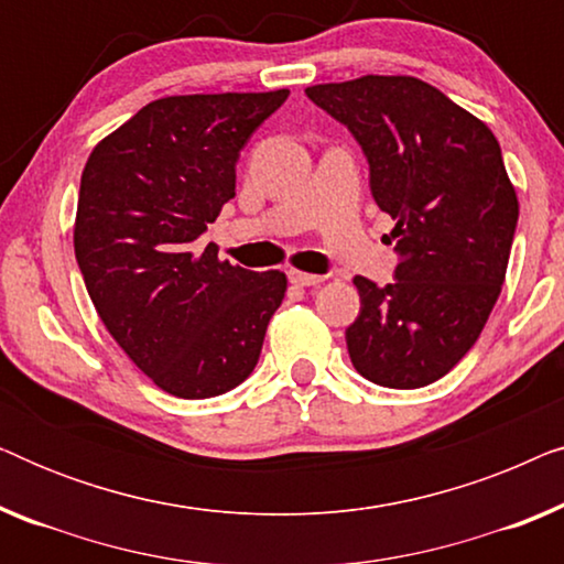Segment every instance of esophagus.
Wrapping results in <instances>:
<instances>
[{"label":"esophagus","instance_id":"1","mask_svg":"<svg viewBox=\"0 0 564 564\" xmlns=\"http://www.w3.org/2000/svg\"><path fill=\"white\" fill-rule=\"evenodd\" d=\"M288 276L292 284H297V288H315V284H321L323 280H326L323 274H307V272H300V269H290Z\"/></svg>","mask_w":564,"mask_h":564}]
</instances>
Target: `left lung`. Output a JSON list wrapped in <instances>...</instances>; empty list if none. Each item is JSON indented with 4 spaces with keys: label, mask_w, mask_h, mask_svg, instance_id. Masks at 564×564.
I'll return each mask as SVG.
<instances>
[{
    "label": "left lung",
    "mask_w": 564,
    "mask_h": 564,
    "mask_svg": "<svg viewBox=\"0 0 564 564\" xmlns=\"http://www.w3.org/2000/svg\"><path fill=\"white\" fill-rule=\"evenodd\" d=\"M305 95L357 138L375 203L395 220V280L354 276L351 365L382 388H426L473 349L506 280L519 199L500 145L413 76L369 74Z\"/></svg>",
    "instance_id": "obj_1"
}]
</instances>
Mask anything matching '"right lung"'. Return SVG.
<instances>
[{
    "label": "right lung",
    "instance_id": "right-lung-1",
    "mask_svg": "<svg viewBox=\"0 0 564 564\" xmlns=\"http://www.w3.org/2000/svg\"><path fill=\"white\" fill-rule=\"evenodd\" d=\"M288 89L164 97L102 138L82 172L74 251L105 328L161 390H234L257 367L288 276L195 243L236 197V164Z\"/></svg>",
    "mask_w": 564,
    "mask_h": 564
}]
</instances>
